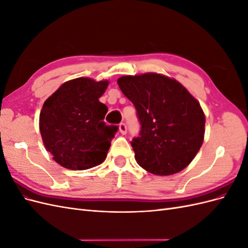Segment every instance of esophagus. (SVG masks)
Instances as JSON below:
<instances>
[{
  "label": "esophagus",
  "instance_id": "34e87169",
  "mask_svg": "<svg viewBox=\"0 0 248 248\" xmlns=\"http://www.w3.org/2000/svg\"><path fill=\"white\" fill-rule=\"evenodd\" d=\"M119 130L121 132V134H126L127 133V127L124 123H121L119 125Z\"/></svg>",
  "mask_w": 248,
  "mask_h": 248
}]
</instances>
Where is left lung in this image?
I'll return each mask as SVG.
<instances>
[{"label":"left lung","mask_w":248,"mask_h":248,"mask_svg":"<svg viewBox=\"0 0 248 248\" xmlns=\"http://www.w3.org/2000/svg\"><path fill=\"white\" fill-rule=\"evenodd\" d=\"M117 82L138 111L140 132L131 146L139 166L157 176L184 170L204 141L200 102L178 80L159 73L125 76Z\"/></svg>","instance_id":"left-lung-1"}]
</instances>
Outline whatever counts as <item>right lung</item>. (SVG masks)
Returning <instances> with one entry per match:
<instances>
[{
  "label": "right lung",
  "instance_id": "right-lung-1",
  "mask_svg": "<svg viewBox=\"0 0 248 248\" xmlns=\"http://www.w3.org/2000/svg\"><path fill=\"white\" fill-rule=\"evenodd\" d=\"M109 84L78 78L64 82L43 103L39 129L44 147L60 166L94 168L107 158L117 126H108V107L99 101Z\"/></svg>",
  "mask_w": 248,
  "mask_h": 248
}]
</instances>
